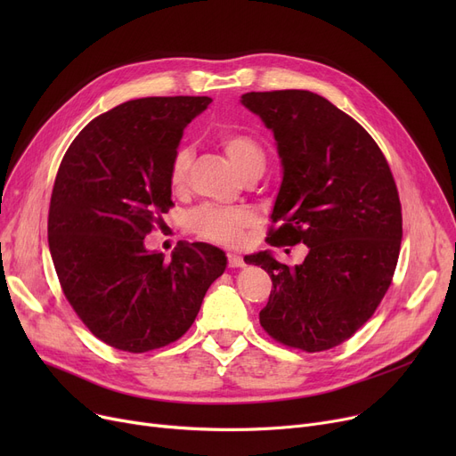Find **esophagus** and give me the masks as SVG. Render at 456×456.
<instances>
[{
    "label": "esophagus",
    "mask_w": 456,
    "mask_h": 456,
    "mask_svg": "<svg viewBox=\"0 0 456 456\" xmlns=\"http://www.w3.org/2000/svg\"><path fill=\"white\" fill-rule=\"evenodd\" d=\"M227 260H229V268H244V258L236 253H227Z\"/></svg>",
    "instance_id": "34e87169"
}]
</instances>
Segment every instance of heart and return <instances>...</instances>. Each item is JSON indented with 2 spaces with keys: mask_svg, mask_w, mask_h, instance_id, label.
I'll return each mask as SVG.
<instances>
[{
  "mask_svg": "<svg viewBox=\"0 0 456 456\" xmlns=\"http://www.w3.org/2000/svg\"><path fill=\"white\" fill-rule=\"evenodd\" d=\"M220 146L232 162L238 172L248 175L249 172H265L266 157L265 150L258 146L251 136L240 133H222L218 136ZM191 162L190 150L183 148L175 153L172 160L170 181L174 188H181L186 183L188 167ZM256 224V216L240 207H220V205H201L191 210L188 216V227L191 232L205 238V240L222 244V246H238L242 244L246 231Z\"/></svg>",
  "mask_w": 456,
  "mask_h": 456,
  "instance_id": "1",
  "label": "heart"
}]
</instances>
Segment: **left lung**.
Listing matches in <instances>:
<instances>
[{"instance_id": "left-lung-1", "label": "left lung", "mask_w": 456, "mask_h": 456, "mask_svg": "<svg viewBox=\"0 0 456 456\" xmlns=\"http://www.w3.org/2000/svg\"><path fill=\"white\" fill-rule=\"evenodd\" d=\"M240 103L275 138L282 179L270 246L305 244L294 268L273 251L244 256L272 277L260 325L308 353L330 349L361 329L392 282L401 203L390 166L351 116L310 90L248 92Z\"/></svg>"}]
</instances>
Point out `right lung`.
<instances>
[{
  "label": "right lung",
  "mask_w": 456,
  "mask_h": 456,
  "mask_svg": "<svg viewBox=\"0 0 456 456\" xmlns=\"http://www.w3.org/2000/svg\"><path fill=\"white\" fill-rule=\"evenodd\" d=\"M207 95L140 98L76 136L55 177L47 240L66 299L102 342L129 353L175 342L227 268L220 248L179 242L166 260L143 246L172 207V160Z\"/></svg>",
  "instance_id": "right-lung-1"
}]
</instances>
